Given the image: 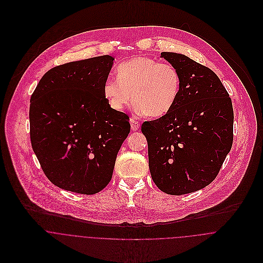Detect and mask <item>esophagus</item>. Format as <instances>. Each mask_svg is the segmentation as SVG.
<instances>
[{
  "label": "esophagus",
  "instance_id": "esophagus-1",
  "mask_svg": "<svg viewBox=\"0 0 263 263\" xmlns=\"http://www.w3.org/2000/svg\"><path fill=\"white\" fill-rule=\"evenodd\" d=\"M130 126H132L133 130H138L140 127V122L134 118H130Z\"/></svg>",
  "mask_w": 263,
  "mask_h": 263
}]
</instances>
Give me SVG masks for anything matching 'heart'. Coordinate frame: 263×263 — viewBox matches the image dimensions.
Masks as SVG:
<instances>
[{
	"label": "heart",
	"mask_w": 263,
	"mask_h": 263,
	"mask_svg": "<svg viewBox=\"0 0 263 263\" xmlns=\"http://www.w3.org/2000/svg\"><path fill=\"white\" fill-rule=\"evenodd\" d=\"M116 72L118 79H107L103 85L104 97L113 110L122 111L134 98L137 112L158 117L176 103L180 76L172 65L137 57L120 64Z\"/></svg>",
	"instance_id": "1"
}]
</instances>
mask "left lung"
<instances>
[{
	"label": "left lung",
	"mask_w": 263,
	"mask_h": 263,
	"mask_svg": "<svg viewBox=\"0 0 263 263\" xmlns=\"http://www.w3.org/2000/svg\"><path fill=\"white\" fill-rule=\"evenodd\" d=\"M180 76V92L171 110L145 121L151 176L167 194L181 195L208 186L217 177L233 144L231 98L211 69L176 52H162Z\"/></svg>",
	"instance_id": "obj_1"
}]
</instances>
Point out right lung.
<instances>
[{"label":"right lung","mask_w":263,"mask_h":263,"mask_svg":"<svg viewBox=\"0 0 263 263\" xmlns=\"http://www.w3.org/2000/svg\"><path fill=\"white\" fill-rule=\"evenodd\" d=\"M113 61L102 55L54 67L31 95V146L58 187L95 194L111 180L130 132L129 117L113 110L103 94Z\"/></svg>","instance_id":"1"}]
</instances>
